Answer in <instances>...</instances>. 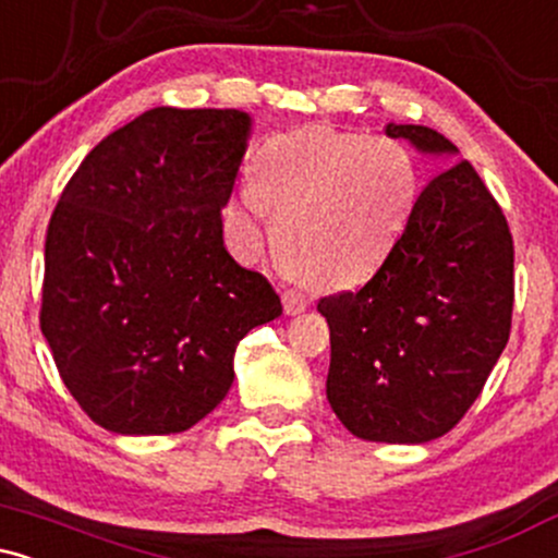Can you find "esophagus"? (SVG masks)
Instances as JSON below:
<instances>
[{"label": "esophagus", "instance_id": "34e87169", "mask_svg": "<svg viewBox=\"0 0 558 558\" xmlns=\"http://www.w3.org/2000/svg\"><path fill=\"white\" fill-rule=\"evenodd\" d=\"M283 310L286 315H301L306 310V296L296 288H286L283 291Z\"/></svg>", "mask_w": 558, "mask_h": 558}]
</instances>
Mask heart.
Segmentation results:
<instances>
[{"label": "heart", "instance_id": "heart-1", "mask_svg": "<svg viewBox=\"0 0 558 558\" xmlns=\"http://www.w3.org/2000/svg\"><path fill=\"white\" fill-rule=\"evenodd\" d=\"M414 191V159L399 141L306 125L259 151L252 189L230 196L226 230L239 252L252 254L265 209L278 213L280 259L315 286H351L388 259Z\"/></svg>", "mask_w": 558, "mask_h": 558}]
</instances>
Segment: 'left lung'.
Returning <instances> with one entry per match:
<instances>
[{
  "label": "left lung",
  "instance_id": "1",
  "mask_svg": "<svg viewBox=\"0 0 558 558\" xmlns=\"http://www.w3.org/2000/svg\"><path fill=\"white\" fill-rule=\"evenodd\" d=\"M422 155L457 157L425 125L388 123ZM514 243L466 159L422 189L407 228L360 291L319 299L330 328L328 401L345 430L377 444L440 438L496 367L511 330Z\"/></svg>",
  "mask_w": 558,
  "mask_h": 558
}]
</instances>
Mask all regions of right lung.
<instances>
[{
	"instance_id": "right-lung-1",
	"label": "right lung",
	"mask_w": 558,
	"mask_h": 558,
	"mask_svg": "<svg viewBox=\"0 0 558 558\" xmlns=\"http://www.w3.org/2000/svg\"><path fill=\"white\" fill-rule=\"evenodd\" d=\"M252 118L155 107L88 151L44 246L41 332L62 383L120 435L194 427L233 386L235 345L283 315L226 252Z\"/></svg>"
}]
</instances>
